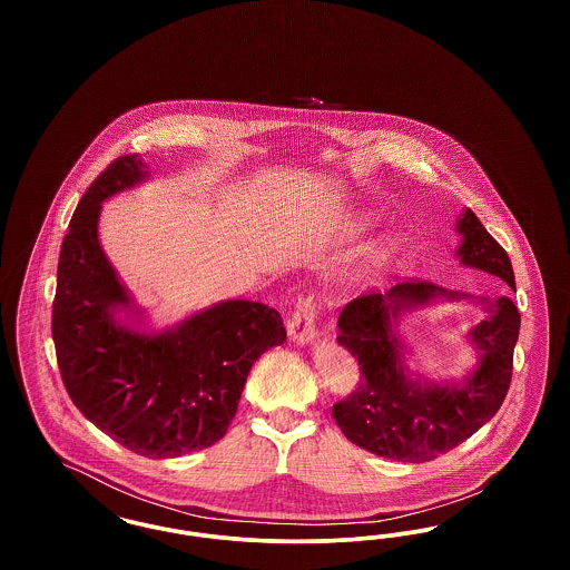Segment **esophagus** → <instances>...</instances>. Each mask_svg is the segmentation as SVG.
<instances>
[{
    "label": "esophagus",
    "instance_id": "obj_1",
    "mask_svg": "<svg viewBox=\"0 0 570 570\" xmlns=\"http://www.w3.org/2000/svg\"><path fill=\"white\" fill-rule=\"evenodd\" d=\"M316 318H318V309L314 297L298 298L297 307L293 309V314L286 321V328L293 342L297 344H307L316 337Z\"/></svg>",
    "mask_w": 570,
    "mask_h": 570
}]
</instances>
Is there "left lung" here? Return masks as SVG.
Returning a JSON list of instances; mask_svg holds the SVG:
<instances>
[{
	"mask_svg": "<svg viewBox=\"0 0 570 570\" xmlns=\"http://www.w3.org/2000/svg\"><path fill=\"white\" fill-rule=\"evenodd\" d=\"M458 230L461 263L491 273L515 288L509 254L481 219L463 212ZM434 297L460 298L428 279H406L386 293H365L340 314L337 342L358 361L361 376L353 393L333 406V419L361 449L386 460L423 463L455 449L479 432L500 410L513 376L519 312L509 297L481 298L488 321L470 331L481 351L476 372L461 386H438L410 379L402 365L404 346L393 333L397 316Z\"/></svg>",
	"mask_w": 570,
	"mask_h": 570,
	"instance_id": "1",
	"label": "left lung"
}]
</instances>
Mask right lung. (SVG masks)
<instances>
[{"label": "right lung", "instance_id": "obj_1", "mask_svg": "<svg viewBox=\"0 0 570 570\" xmlns=\"http://www.w3.org/2000/svg\"><path fill=\"white\" fill-rule=\"evenodd\" d=\"M145 173L138 154L119 156L82 194L59 252L51 331L63 386L85 419L136 455L166 460L224 438L254 361L284 344L286 328L277 309L244 298L160 335L115 321L130 298L98 242L100 203Z\"/></svg>", "mask_w": 570, "mask_h": 570}]
</instances>
